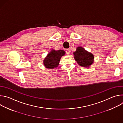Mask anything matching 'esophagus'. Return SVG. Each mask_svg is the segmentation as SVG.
<instances>
[{
    "label": "esophagus",
    "mask_w": 123,
    "mask_h": 123,
    "mask_svg": "<svg viewBox=\"0 0 123 123\" xmlns=\"http://www.w3.org/2000/svg\"><path fill=\"white\" fill-rule=\"evenodd\" d=\"M66 54L68 55H69L70 54V50L69 49H67L66 50Z\"/></svg>",
    "instance_id": "obj_1"
}]
</instances>
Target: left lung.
<instances>
[{"label": "left lung", "mask_w": 123, "mask_h": 123, "mask_svg": "<svg viewBox=\"0 0 123 123\" xmlns=\"http://www.w3.org/2000/svg\"><path fill=\"white\" fill-rule=\"evenodd\" d=\"M74 59L82 67H89L93 62L94 57L92 54L83 48L79 47L74 52Z\"/></svg>", "instance_id": "8db88e82"}]
</instances>
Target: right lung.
<instances>
[{
	"label": "right lung",
	"mask_w": 123,
	"mask_h": 123,
	"mask_svg": "<svg viewBox=\"0 0 123 123\" xmlns=\"http://www.w3.org/2000/svg\"><path fill=\"white\" fill-rule=\"evenodd\" d=\"M65 54L64 50H51L44 60V66L48 68H54L58 66L61 57Z\"/></svg>",
	"instance_id": "1"
}]
</instances>
